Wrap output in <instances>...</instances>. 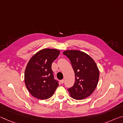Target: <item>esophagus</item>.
<instances>
[{
  "mask_svg": "<svg viewBox=\"0 0 123 123\" xmlns=\"http://www.w3.org/2000/svg\"><path fill=\"white\" fill-rule=\"evenodd\" d=\"M64 82V79H62V80H60V83H61V84H63Z\"/></svg>",
  "mask_w": 123,
  "mask_h": 123,
  "instance_id": "34e87169",
  "label": "esophagus"
}]
</instances>
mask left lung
<instances>
[{
    "mask_svg": "<svg viewBox=\"0 0 123 123\" xmlns=\"http://www.w3.org/2000/svg\"><path fill=\"white\" fill-rule=\"evenodd\" d=\"M71 63L75 74V82L68 89L72 98L84 99L93 93L97 86L99 71L95 62L87 54L78 50L63 52Z\"/></svg>",
    "mask_w": 123,
    "mask_h": 123,
    "instance_id": "left-lung-1",
    "label": "left lung"
}]
</instances>
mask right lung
Returning a JSON list of instances; mask_svg holds the SVG:
<instances>
[{"label": "right lung", "instance_id": "right-lung-1", "mask_svg": "<svg viewBox=\"0 0 123 123\" xmlns=\"http://www.w3.org/2000/svg\"><path fill=\"white\" fill-rule=\"evenodd\" d=\"M59 54L57 49H44L30 59L25 68L24 80L26 87L32 96L45 100L55 93L59 84L54 79L51 66Z\"/></svg>", "mask_w": 123, "mask_h": 123}]
</instances>
